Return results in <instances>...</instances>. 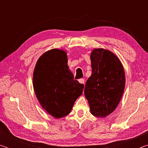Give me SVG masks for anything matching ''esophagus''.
Instances as JSON below:
<instances>
[{"mask_svg": "<svg viewBox=\"0 0 148 148\" xmlns=\"http://www.w3.org/2000/svg\"><path fill=\"white\" fill-rule=\"evenodd\" d=\"M78 82H79L80 84H84V82H85V79H83V78H81V79H78Z\"/></svg>", "mask_w": 148, "mask_h": 148, "instance_id": "34e87169", "label": "esophagus"}]
</instances>
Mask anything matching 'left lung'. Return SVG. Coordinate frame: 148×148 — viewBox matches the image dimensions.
Wrapping results in <instances>:
<instances>
[{"label": "left lung", "instance_id": "8db88e82", "mask_svg": "<svg viewBox=\"0 0 148 148\" xmlns=\"http://www.w3.org/2000/svg\"><path fill=\"white\" fill-rule=\"evenodd\" d=\"M92 74L87 80L84 94L94 116L104 117L119 104L125 86L123 66L108 49L96 48L91 53Z\"/></svg>", "mask_w": 148, "mask_h": 148}]
</instances>
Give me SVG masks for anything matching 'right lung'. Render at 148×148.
Masks as SVG:
<instances>
[{"label": "right lung", "instance_id": "obj_1", "mask_svg": "<svg viewBox=\"0 0 148 148\" xmlns=\"http://www.w3.org/2000/svg\"><path fill=\"white\" fill-rule=\"evenodd\" d=\"M67 63L66 51L52 49L40 57L33 72V88L39 103L57 119L70 114L84 88L74 79Z\"/></svg>", "mask_w": 148, "mask_h": 148}]
</instances>
